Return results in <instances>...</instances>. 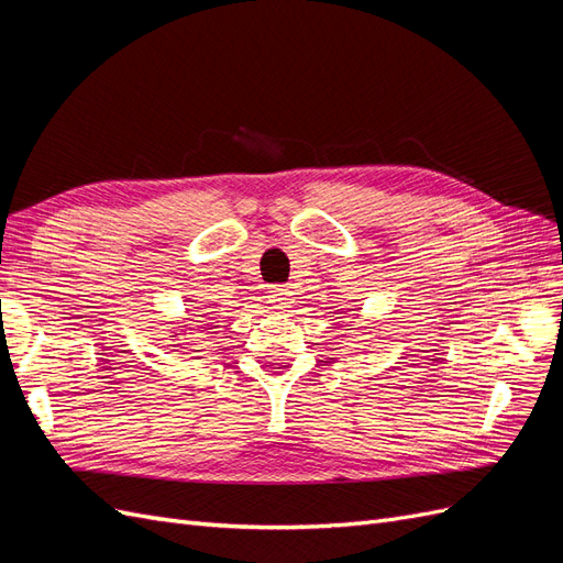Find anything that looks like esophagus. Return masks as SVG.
Returning a JSON list of instances; mask_svg holds the SVG:
<instances>
[{
	"mask_svg": "<svg viewBox=\"0 0 563 563\" xmlns=\"http://www.w3.org/2000/svg\"><path fill=\"white\" fill-rule=\"evenodd\" d=\"M267 302L275 310H286L291 305V291L286 286H269L267 288Z\"/></svg>",
	"mask_w": 563,
	"mask_h": 563,
	"instance_id": "34e87169",
	"label": "esophagus"
}]
</instances>
